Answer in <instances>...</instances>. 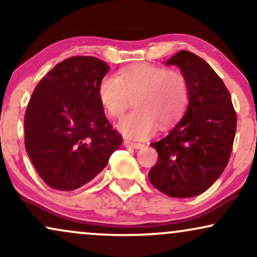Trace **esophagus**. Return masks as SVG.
I'll use <instances>...</instances> for the list:
<instances>
[{"instance_id":"34e87169","label":"esophagus","mask_w":257,"mask_h":257,"mask_svg":"<svg viewBox=\"0 0 257 257\" xmlns=\"http://www.w3.org/2000/svg\"><path fill=\"white\" fill-rule=\"evenodd\" d=\"M124 146L129 148H135V150H139V148L144 147V145L139 144V142H133L131 140H124Z\"/></svg>"}]
</instances>
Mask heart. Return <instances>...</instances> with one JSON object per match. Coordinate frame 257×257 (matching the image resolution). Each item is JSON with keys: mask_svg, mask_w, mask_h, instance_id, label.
<instances>
[{"mask_svg": "<svg viewBox=\"0 0 257 257\" xmlns=\"http://www.w3.org/2000/svg\"><path fill=\"white\" fill-rule=\"evenodd\" d=\"M103 107L112 117H119L135 99V111L117 123L118 131L131 140H145L158 125L168 129L184 115L190 99L189 83L183 73L141 63L126 68L118 76L106 75L98 87Z\"/></svg>", "mask_w": 257, "mask_h": 257, "instance_id": "b5f03b06", "label": "heart"}]
</instances>
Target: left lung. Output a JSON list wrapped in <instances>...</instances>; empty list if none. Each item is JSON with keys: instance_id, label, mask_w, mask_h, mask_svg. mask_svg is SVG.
Segmentation results:
<instances>
[{"instance_id": "1", "label": "left lung", "mask_w": 257, "mask_h": 257, "mask_svg": "<svg viewBox=\"0 0 257 257\" xmlns=\"http://www.w3.org/2000/svg\"><path fill=\"white\" fill-rule=\"evenodd\" d=\"M165 64L177 66L184 74L190 99L172 131L151 144L159 158L148 177L165 195L197 196L226 168L236 134V112L226 86L205 60L182 50Z\"/></svg>"}]
</instances>
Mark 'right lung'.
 <instances>
[{"label":"right lung","mask_w":257,"mask_h":257,"mask_svg":"<svg viewBox=\"0 0 257 257\" xmlns=\"http://www.w3.org/2000/svg\"><path fill=\"white\" fill-rule=\"evenodd\" d=\"M109 70L95 57H69L33 91L24 119L25 147L52 189L70 191L88 183L122 144L98 97L99 83Z\"/></svg>","instance_id":"1"}]
</instances>
